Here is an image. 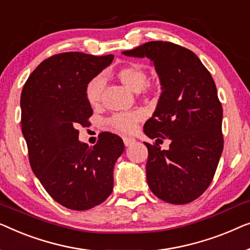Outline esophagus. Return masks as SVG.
<instances>
[{
  "label": "esophagus",
  "mask_w": 250,
  "mask_h": 250,
  "mask_svg": "<svg viewBox=\"0 0 250 250\" xmlns=\"http://www.w3.org/2000/svg\"><path fill=\"white\" fill-rule=\"evenodd\" d=\"M135 142H136L135 138H130V137H124V143H125V145L126 147L131 146Z\"/></svg>",
  "instance_id": "1"
}]
</instances>
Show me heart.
I'll return each instance as SVG.
<instances>
[{"mask_svg":"<svg viewBox=\"0 0 250 250\" xmlns=\"http://www.w3.org/2000/svg\"><path fill=\"white\" fill-rule=\"evenodd\" d=\"M118 78L126 88L135 93H139L148 83V76L145 69L137 64H128L119 69ZM104 89V82L101 76L94 77L86 86V98L91 106H97L101 103ZM143 114L139 111L120 112L108 119V125L118 131L131 133L136 125L142 120Z\"/></svg>","mask_w":250,"mask_h":250,"instance_id":"b5f03b06","label":"heart"}]
</instances>
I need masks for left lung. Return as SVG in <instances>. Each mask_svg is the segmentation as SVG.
I'll list each match as a JSON object with an SVG mask.
<instances>
[{"mask_svg":"<svg viewBox=\"0 0 250 250\" xmlns=\"http://www.w3.org/2000/svg\"><path fill=\"white\" fill-rule=\"evenodd\" d=\"M122 54L148 58L162 94L144 132L154 145L146 163L147 184L160 199L187 204L208 188L223 150V110L215 83L194 52L170 42H148ZM170 139L168 150L159 146Z\"/></svg>","mask_w":250,"mask_h":250,"instance_id":"obj_1","label":"left lung"}]
</instances>
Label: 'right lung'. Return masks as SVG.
<instances>
[{"label": "right lung", "mask_w": 250, "mask_h": 250, "mask_svg": "<svg viewBox=\"0 0 250 250\" xmlns=\"http://www.w3.org/2000/svg\"><path fill=\"white\" fill-rule=\"evenodd\" d=\"M113 58L55 54L34 70L21 91V129L30 167L48 195L66 208H93L113 190L114 164L125 150L122 139L106 131L93 147L78 140V126H88L93 114L87 83Z\"/></svg>", "instance_id": "1"}]
</instances>
